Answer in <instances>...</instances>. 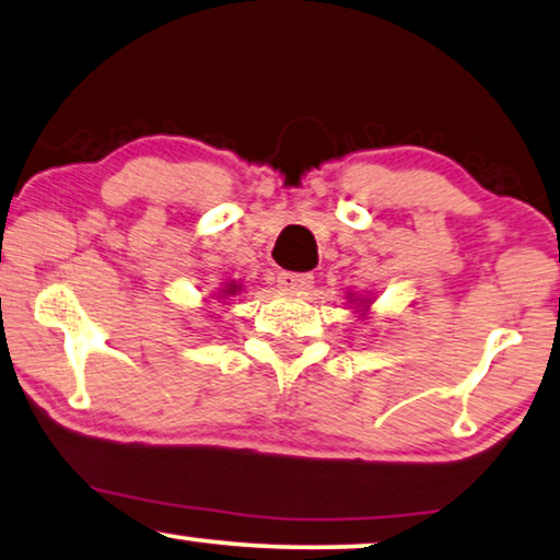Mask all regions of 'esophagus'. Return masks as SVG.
Returning <instances> with one entry per match:
<instances>
[{"label": "esophagus", "mask_w": 560, "mask_h": 560, "mask_svg": "<svg viewBox=\"0 0 560 560\" xmlns=\"http://www.w3.org/2000/svg\"><path fill=\"white\" fill-rule=\"evenodd\" d=\"M278 282H280L282 290L298 293V290H307L313 285V275L311 272H282Z\"/></svg>", "instance_id": "esophagus-1"}]
</instances>
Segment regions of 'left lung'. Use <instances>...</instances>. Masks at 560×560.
I'll return each instance as SVG.
<instances>
[{
  "instance_id": "8db88e82",
  "label": "left lung",
  "mask_w": 560,
  "mask_h": 560,
  "mask_svg": "<svg viewBox=\"0 0 560 560\" xmlns=\"http://www.w3.org/2000/svg\"><path fill=\"white\" fill-rule=\"evenodd\" d=\"M348 303L355 305V313H359L361 318L366 320L369 315H371V303H374V298H369V295H359V293H348Z\"/></svg>"
}]
</instances>
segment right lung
Returning <instances> with one entry per match:
<instances>
[{"label":"right lung","mask_w":560,"mask_h":560,"mask_svg":"<svg viewBox=\"0 0 560 560\" xmlns=\"http://www.w3.org/2000/svg\"><path fill=\"white\" fill-rule=\"evenodd\" d=\"M237 293H242V282L230 280V282H224V285H222L220 290H217L214 298L220 300V303H226V300H230L232 295H237Z\"/></svg>","instance_id":"right-lung-1"}]
</instances>
